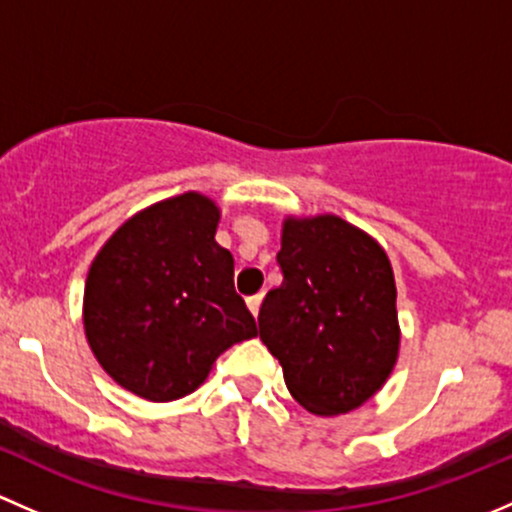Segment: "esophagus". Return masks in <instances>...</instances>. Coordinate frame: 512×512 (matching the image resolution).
I'll list each match as a JSON object with an SVG mask.
<instances>
[{
	"mask_svg": "<svg viewBox=\"0 0 512 512\" xmlns=\"http://www.w3.org/2000/svg\"><path fill=\"white\" fill-rule=\"evenodd\" d=\"M261 300H263V293L249 295V298H246V305H249V310L254 313V318L258 315V308H261Z\"/></svg>",
	"mask_w": 512,
	"mask_h": 512,
	"instance_id": "esophagus-1",
	"label": "esophagus"
}]
</instances>
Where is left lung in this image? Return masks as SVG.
<instances>
[{
  "mask_svg": "<svg viewBox=\"0 0 512 512\" xmlns=\"http://www.w3.org/2000/svg\"><path fill=\"white\" fill-rule=\"evenodd\" d=\"M276 261L283 283L258 310L263 345L300 407L352 412L397 365L392 263L370 234L333 214L283 221Z\"/></svg>",
  "mask_w": 512,
  "mask_h": 512,
  "instance_id": "left-lung-1",
  "label": "left lung"
}]
</instances>
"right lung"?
<instances>
[{
  "instance_id": "right-lung-1",
  "label": "right lung",
  "mask_w": 512,
  "mask_h": 512,
  "mask_svg": "<svg viewBox=\"0 0 512 512\" xmlns=\"http://www.w3.org/2000/svg\"><path fill=\"white\" fill-rule=\"evenodd\" d=\"M217 224L212 199L184 192L125 221L93 258L83 293L88 345L142 399L187 397L221 352L256 337Z\"/></svg>"
}]
</instances>
